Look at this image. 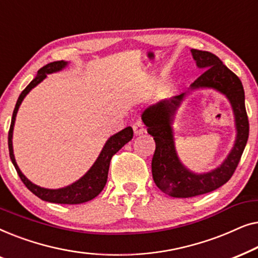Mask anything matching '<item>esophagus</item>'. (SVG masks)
Returning a JSON list of instances; mask_svg holds the SVG:
<instances>
[{
    "label": "esophagus",
    "instance_id": "1",
    "mask_svg": "<svg viewBox=\"0 0 258 258\" xmlns=\"http://www.w3.org/2000/svg\"><path fill=\"white\" fill-rule=\"evenodd\" d=\"M133 129L135 135H142V134L146 133V126H144L143 122L140 121V119H137L136 122L133 123Z\"/></svg>",
    "mask_w": 258,
    "mask_h": 258
}]
</instances>
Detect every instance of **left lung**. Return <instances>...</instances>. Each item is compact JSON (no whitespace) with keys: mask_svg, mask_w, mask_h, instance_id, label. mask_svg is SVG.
<instances>
[{"mask_svg":"<svg viewBox=\"0 0 258 258\" xmlns=\"http://www.w3.org/2000/svg\"><path fill=\"white\" fill-rule=\"evenodd\" d=\"M191 54L197 67L206 69L202 75L194 81L186 93L150 105L142 114L148 133L156 143L151 161L155 184L164 194L177 199L203 195L225 184L234 175L249 137V119L241 80L216 55L197 49H191ZM200 87H213L227 96L234 111L238 130L235 144L228 157L220 167L206 174H195L181 164L175 153L171 128L175 109L186 94Z\"/></svg>","mask_w":258,"mask_h":258,"instance_id":"obj_1","label":"left lung"}]
</instances>
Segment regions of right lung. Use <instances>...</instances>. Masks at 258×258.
<instances>
[{"instance_id":"right-lung-1","label":"right lung","mask_w":258,"mask_h":258,"mask_svg":"<svg viewBox=\"0 0 258 258\" xmlns=\"http://www.w3.org/2000/svg\"><path fill=\"white\" fill-rule=\"evenodd\" d=\"M68 64V62L64 61H56L48 63L47 66L42 67V68L37 72V75L31 82L28 84L26 89L21 93L19 100L16 102L15 109H14L12 123H10V129L8 134V147H9V155L10 160H12L14 167H15L17 174H19L21 181L24 183V185L30 190L34 195H36L38 199L47 201V202L51 203H58V204H81L88 201H91L95 199L102 190H103L105 183H107L108 178V171L109 165H110L111 157L121 149V148L133 139L134 132L132 126H126L121 132L112 135L110 139L107 141L104 144L103 149H102L100 156L97 157L96 162H95L93 167H91L83 177H81L79 181H76L73 184H70L66 188L61 189H45L41 188L33 182H30L26 176L22 174L20 170L19 165H17L15 161V156H14L13 150V130L14 124H15V118L17 110H19L21 103H22L23 98L27 96V94L36 87L38 83H41L47 74L56 73L62 70L64 67Z\"/></svg>"}]
</instances>
